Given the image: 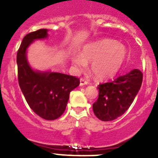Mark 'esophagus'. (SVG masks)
Returning a JSON list of instances; mask_svg holds the SVG:
<instances>
[{"label":"esophagus","mask_w":158,"mask_h":158,"mask_svg":"<svg viewBox=\"0 0 158 158\" xmlns=\"http://www.w3.org/2000/svg\"><path fill=\"white\" fill-rule=\"evenodd\" d=\"M89 82L88 81H85V79L83 78H81L80 80V85L81 86H83V85H89Z\"/></svg>","instance_id":"obj_1"}]
</instances>
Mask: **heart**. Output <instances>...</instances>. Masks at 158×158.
<instances>
[{
	"mask_svg": "<svg viewBox=\"0 0 158 158\" xmlns=\"http://www.w3.org/2000/svg\"><path fill=\"white\" fill-rule=\"evenodd\" d=\"M81 56L76 54L72 62L77 71L85 70L92 62L91 71L98 80L115 76L121 69L127 56L126 47L113 40H102L84 46Z\"/></svg>",
	"mask_w": 158,
	"mask_h": 158,
	"instance_id": "obj_1",
	"label": "heart"
}]
</instances>
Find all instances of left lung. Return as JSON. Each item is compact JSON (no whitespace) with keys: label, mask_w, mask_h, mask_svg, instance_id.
<instances>
[{"label":"left lung","mask_w":158,"mask_h":158,"mask_svg":"<svg viewBox=\"0 0 158 158\" xmlns=\"http://www.w3.org/2000/svg\"><path fill=\"white\" fill-rule=\"evenodd\" d=\"M142 73L135 69L112 81L98 86L99 97L93 104V112L102 121H112L123 115L142 85Z\"/></svg>","instance_id":"left-lung-1"}]
</instances>
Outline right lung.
<instances>
[{
	"label": "right lung",
	"mask_w": 158,
	"mask_h": 158,
	"mask_svg": "<svg viewBox=\"0 0 158 158\" xmlns=\"http://www.w3.org/2000/svg\"><path fill=\"white\" fill-rule=\"evenodd\" d=\"M47 29L31 32L23 39L16 55L18 81L25 100L35 114L47 120L59 118L65 111L69 93L80 84L79 78L61 73L35 70L27 51L35 40L48 37Z\"/></svg>",
	"instance_id": "1"
}]
</instances>
